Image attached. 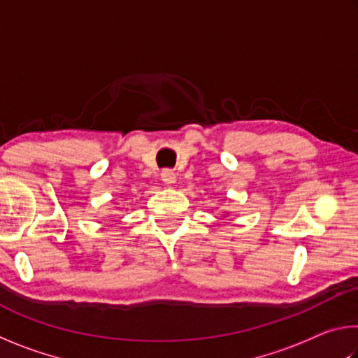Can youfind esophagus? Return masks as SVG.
<instances>
[{"label":"esophagus","instance_id":"1","mask_svg":"<svg viewBox=\"0 0 358 358\" xmlns=\"http://www.w3.org/2000/svg\"><path fill=\"white\" fill-rule=\"evenodd\" d=\"M161 180L164 181V185L172 186L175 183V173L172 171H169V169H166V171H162L161 173Z\"/></svg>","mask_w":358,"mask_h":358}]
</instances>
